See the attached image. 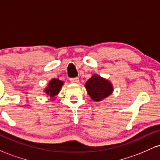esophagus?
<instances>
[{
  "label": "esophagus",
  "mask_w": 160,
  "mask_h": 160,
  "mask_svg": "<svg viewBox=\"0 0 160 160\" xmlns=\"http://www.w3.org/2000/svg\"><path fill=\"white\" fill-rule=\"evenodd\" d=\"M70 82H72V83H78L79 82V78H74L70 79Z\"/></svg>",
  "instance_id": "1"
}]
</instances>
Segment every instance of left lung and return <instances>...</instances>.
<instances>
[{
  "label": "left lung",
  "instance_id": "8db88e82",
  "mask_svg": "<svg viewBox=\"0 0 160 160\" xmlns=\"http://www.w3.org/2000/svg\"><path fill=\"white\" fill-rule=\"evenodd\" d=\"M88 94L95 101H100L110 95L113 91L112 83L98 75H93L85 84Z\"/></svg>",
  "mask_w": 160,
  "mask_h": 160
}]
</instances>
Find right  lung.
<instances>
[{"instance_id":"right-lung-1","label":"right lung","mask_w":160,"mask_h":160,"mask_svg":"<svg viewBox=\"0 0 160 160\" xmlns=\"http://www.w3.org/2000/svg\"><path fill=\"white\" fill-rule=\"evenodd\" d=\"M63 82L59 80V79H52L49 82L48 87L45 88V93L50 98H55V96L60 91Z\"/></svg>"}]
</instances>
